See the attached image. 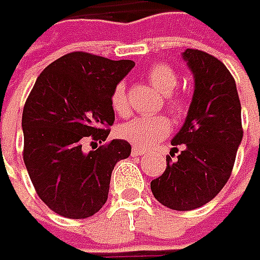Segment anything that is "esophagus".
<instances>
[{
    "label": "esophagus",
    "mask_w": 260,
    "mask_h": 260,
    "mask_svg": "<svg viewBox=\"0 0 260 260\" xmlns=\"http://www.w3.org/2000/svg\"><path fill=\"white\" fill-rule=\"evenodd\" d=\"M131 154H132V156H144L145 151L143 150V148H137V147H134V148H132V151H131Z\"/></svg>",
    "instance_id": "34e87169"
}]
</instances>
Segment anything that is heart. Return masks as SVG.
I'll return each instance as SVG.
<instances>
[{
	"label": "heart",
	"mask_w": 260,
	"mask_h": 260,
	"mask_svg": "<svg viewBox=\"0 0 260 260\" xmlns=\"http://www.w3.org/2000/svg\"><path fill=\"white\" fill-rule=\"evenodd\" d=\"M150 85L165 95V106L175 116L185 110V103L181 97L174 95V89L178 86V75L171 66L165 63H156L147 72ZM112 107L116 113L126 116L129 113V103L126 97V86L119 82L112 92ZM171 129V123L165 116H141L134 117L119 126V135L129 141L131 144L150 148L163 140Z\"/></svg>",
	"instance_id": "b5f03b06"
}]
</instances>
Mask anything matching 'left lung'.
<instances>
[{
    "label": "left lung",
    "instance_id": "8db88e82",
    "mask_svg": "<svg viewBox=\"0 0 260 260\" xmlns=\"http://www.w3.org/2000/svg\"><path fill=\"white\" fill-rule=\"evenodd\" d=\"M194 75V94L182 128L172 140V153L181 145L175 161L150 187L163 206L192 210L205 206L223 188L243 140L241 104L236 81L216 57L187 48L182 53Z\"/></svg>",
    "mask_w": 260,
    "mask_h": 260
}]
</instances>
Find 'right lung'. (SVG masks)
Returning a JSON list of instances; mask_svg holds the SVG:
<instances>
[{"label": "right lung", "instance_id": "right-lung-1", "mask_svg": "<svg viewBox=\"0 0 260 260\" xmlns=\"http://www.w3.org/2000/svg\"><path fill=\"white\" fill-rule=\"evenodd\" d=\"M135 66L75 51L38 76L22 116L23 160L39 199L60 216L85 219L104 206L115 165L131 144L113 140L89 153L86 140L106 141L115 122L112 92Z\"/></svg>", "mask_w": 260, "mask_h": 260}]
</instances>
